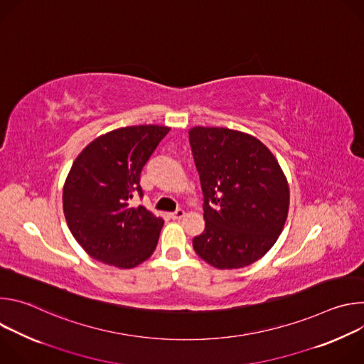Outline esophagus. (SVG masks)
Masks as SVG:
<instances>
[{
    "label": "esophagus",
    "instance_id": "obj_1",
    "mask_svg": "<svg viewBox=\"0 0 364 364\" xmlns=\"http://www.w3.org/2000/svg\"><path fill=\"white\" fill-rule=\"evenodd\" d=\"M184 216H186V212H184V210H181V209H178V210H176V212L170 213V218H171V219H174V220H180V219H183Z\"/></svg>",
    "mask_w": 364,
    "mask_h": 364
}]
</instances>
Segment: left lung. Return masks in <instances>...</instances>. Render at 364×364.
Instances as JSON below:
<instances>
[{
	"mask_svg": "<svg viewBox=\"0 0 364 364\" xmlns=\"http://www.w3.org/2000/svg\"><path fill=\"white\" fill-rule=\"evenodd\" d=\"M204 194V232L196 253L218 269H237L261 259L278 240L288 216V180L269 148L229 128L188 131Z\"/></svg>",
	"mask_w": 364,
	"mask_h": 364,
	"instance_id": "8db88e82",
	"label": "left lung"
}]
</instances>
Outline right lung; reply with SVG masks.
Returning <instances> with one entry per match:
<instances>
[{
  "label": "right lung",
  "instance_id": "1",
  "mask_svg": "<svg viewBox=\"0 0 364 364\" xmlns=\"http://www.w3.org/2000/svg\"><path fill=\"white\" fill-rule=\"evenodd\" d=\"M170 127L135 125L95 138L77 155L63 186V213L85 252L107 265L129 269L157 247L163 218L131 205L141 171Z\"/></svg>",
  "mask_w": 364,
  "mask_h": 364
}]
</instances>
